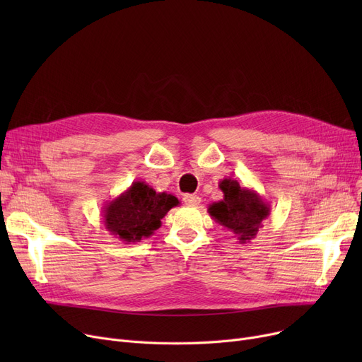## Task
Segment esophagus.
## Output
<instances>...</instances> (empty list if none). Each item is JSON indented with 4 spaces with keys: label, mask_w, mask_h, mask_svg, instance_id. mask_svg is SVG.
<instances>
[{
    "label": "esophagus",
    "mask_w": 362,
    "mask_h": 362,
    "mask_svg": "<svg viewBox=\"0 0 362 362\" xmlns=\"http://www.w3.org/2000/svg\"><path fill=\"white\" fill-rule=\"evenodd\" d=\"M183 202H185L186 205H189V206H197V205H199L201 198H199L198 195H191V194H187V195H185V197H183Z\"/></svg>",
    "instance_id": "34e87169"
}]
</instances>
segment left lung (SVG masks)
I'll return each instance as SVG.
<instances>
[{
	"label": "left lung",
	"mask_w": 362,
	"mask_h": 362,
	"mask_svg": "<svg viewBox=\"0 0 362 362\" xmlns=\"http://www.w3.org/2000/svg\"><path fill=\"white\" fill-rule=\"evenodd\" d=\"M223 199L208 206V213L220 226L232 232L239 243L254 239L272 206L254 189L240 186L238 180L223 179L218 183Z\"/></svg>",
	"instance_id": "1"
}]
</instances>
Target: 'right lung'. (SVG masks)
I'll return each mask as SVG.
<instances>
[{
    "label": "right lung",
    "mask_w": 362,
    "mask_h": 362,
    "mask_svg": "<svg viewBox=\"0 0 362 362\" xmlns=\"http://www.w3.org/2000/svg\"><path fill=\"white\" fill-rule=\"evenodd\" d=\"M179 204L175 195L156 192L142 180L133 182L123 194L104 205V227L124 243L141 242L154 235L161 218Z\"/></svg>",
    "instance_id": "obj_1"
}]
</instances>
